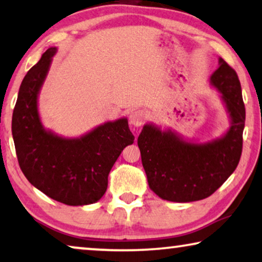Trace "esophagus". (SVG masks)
<instances>
[{"mask_svg":"<svg viewBox=\"0 0 262 262\" xmlns=\"http://www.w3.org/2000/svg\"><path fill=\"white\" fill-rule=\"evenodd\" d=\"M144 120H145V112L142 110H136L130 115V123L134 126H140V125H143Z\"/></svg>","mask_w":262,"mask_h":262,"instance_id":"obj_1","label":"esophagus"}]
</instances>
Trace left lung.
Segmentation results:
<instances>
[{"label":"left lung","mask_w":262,"mask_h":262,"mask_svg":"<svg viewBox=\"0 0 262 262\" xmlns=\"http://www.w3.org/2000/svg\"><path fill=\"white\" fill-rule=\"evenodd\" d=\"M230 126L221 137L209 142L184 138L171 128L146 123L138 146L151 190L171 202H194L207 199L225 183L236 169L242 152L246 111L236 72L222 58L210 75Z\"/></svg>","instance_id":"8db88e82"}]
</instances>
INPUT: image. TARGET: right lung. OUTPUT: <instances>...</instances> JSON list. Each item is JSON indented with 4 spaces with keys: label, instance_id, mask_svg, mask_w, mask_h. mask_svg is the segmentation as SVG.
<instances>
[{
    "label": "right lung",
    "instance_id": "1",
    "mask_svg": "<svg viewBox=\"0 0 262 262\" xmlns=\"http://www.w3.org/2000/svg\"><path fill=\"white\" fill-rule=\"evenodd\" d=\"M56 52V47L48 48L22 80L11 132L18 164L30 184L67 206H87L103 197L113 164L135 137L125 117L98 125L77 138L45 128L39 94Z\"/></svg>",
    "mask_w": 262,
    "mask_h": 262
}]
</instances>
